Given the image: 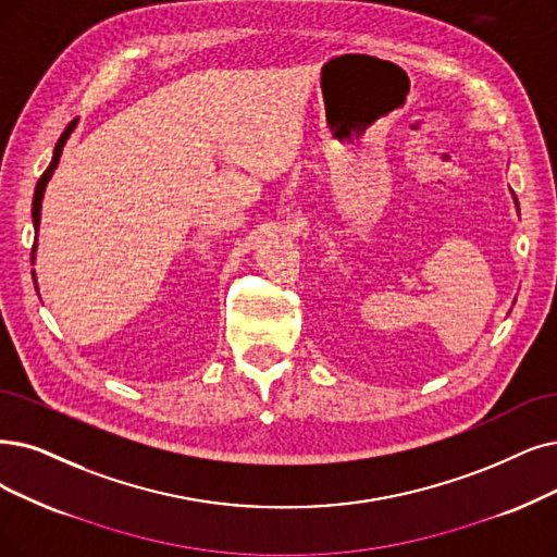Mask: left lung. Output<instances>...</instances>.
<instances>
[{
    "label": "left lung",
    "mask_w": 557,
    "mask_h": 557,
    "mask_svg": "<svg viewBox=\"0 0 557 557\" xmlns=\"http://www.w3.org/2000/svg\"><path fill=\"white\" fill-rule=\"evenodd\" d=\"M511 196H515V194H511ZM515 203H517V210H519V201H517V196H515Z\"/></svg>",
    "instance_id": "8db88e82"
}]
</instances>
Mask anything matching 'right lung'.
I'll list each match as a JSON object with an SVG mask.
<instances>
[{
	"mask_svg": "<svg viewBox=\"0 0 557 557\" xmlns=\"http://www.w3.org/2000/svg\"><path fill=\"white\" fill-rule=\"evenodd\" d=\"M75 125H77V119L63 129V135H61V139L57 141V146H54V154H52V162H50V166L46 169V173L40 175V181H38V185H36V191H34V203H32V216H34V228H36V242H34V249H32V264H34V260H36V249H38V226H40V208H42V196H46V187H48V183H50V177H52V173H54V169L59 166V158H61V152H63V146H65V141H69V137L73 135V129H75ZM32 276H34V285H36V293H38V283H36V272H32Z\"/></svg>",
	"mask_w": 557,
	"mask_h": 557,
	"instance_id": "right-lung-1",
	"label": "right lung"
}]
</instances>
